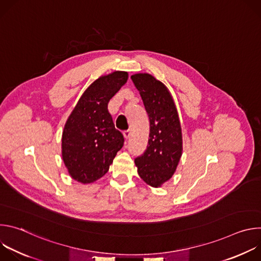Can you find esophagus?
I'll return each instance as SVG.
<instances>
[{"mask_svg": "<svg viewBox=\"0 0 261 261\" xmlns=\"http://www.w3.org/2000/svg\"><path fill=\"white\" fill-rule=\"evenodd\" d=\"M130 136H131V130H127V131L124 132V137H125L126 139L130 138Z\"/></svg>", "mask_w": 261, "mask_h": 261, "instance_id": "34e87169", "label": "esophagus"}]
</instances>
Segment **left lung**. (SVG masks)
I'll list each match as a JSON object with an SVG mask.
<instances>
[{
  "mask_svg": "<svg viewBox=\"0 0 261 261\" xmlns=\"http://www.w3.org/2000/svg\"><path fill=\"white\" fill-rule=\"evenodd\" d=\"M131 80L138 90L150 119V138L145 152L135 159L139 176L159 188L176 171L182 154L181 127L173 98L167 87L148 73Z\"/></svg>",
  "mask_w": 261,
  "mask_h": 261,
  "instance_id": "left-lung-1",
  "label": "left lung"
}]
</instances>
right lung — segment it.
Masks as SVG:
<instances>
[{
    "mask_svg": "<svg viewBox=\"0 0 261 261\" xmlns=\"http://www.w3.org/2000/svg\"><path fill=\"white\" fill-rule=\"evenodd\" d=\"M128 73L114 71L101 75L84 92L66 121L62 134V159L70 176L91 184L109 169L124 145L107 104L126 84Z\"/></svg>",
    "mask_w": 261,
    "mask_h": 261,
    "instance_id": "add662e5",
    "label": "right lung"
}]
</instances>
